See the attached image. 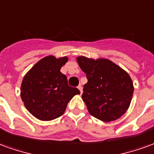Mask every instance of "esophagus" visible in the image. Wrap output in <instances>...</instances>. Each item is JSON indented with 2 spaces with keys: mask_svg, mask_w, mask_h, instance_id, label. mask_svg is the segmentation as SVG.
Returning a JSON list of instances; mask_svg holds the SVG:
<instances>
[{
  "mask_svg": "<svg viewBox=\"0 0 154 154\" xmlns=\"http://www.w3.org/2000/svg\"><path fill=\"white\" fill-rule=\"evenodd\" d=\"M77 88H78V89H79V91H80L81 94H82V86H81V85H79V86H78V87H77Z\"/></svg>",
  "mask_w": 154,
  "mask_h": 154,
  "instance_id": "obj_1",
  "label": "esophagus"
}]
</instances>
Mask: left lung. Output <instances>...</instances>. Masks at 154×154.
<instances>
[{
	"instance_id": "8db88e82",
	"label": "left lung",
	"mask_w": 154,
	"mask_h": 154,
	"mask_svg": "<svg viewBox=\"0 0 154 154\" xmlns=\"http://www.w3.org/2000/svg\"><path fill=\"white\" fill-rule=\"evenodd\" d=\"M77 62L87 75L82 97L89 113L103 122L114 121L124 114L133 94L129 75L107 59L78 57Z\"/></svg>"
}]
</instances>
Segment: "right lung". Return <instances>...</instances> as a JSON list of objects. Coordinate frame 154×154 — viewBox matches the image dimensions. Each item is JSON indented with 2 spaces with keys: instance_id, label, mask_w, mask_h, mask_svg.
<instances>
[{
  "instance_id": "add662e5",
  "label": "right lung",
  "mask_w": 154,
  "mask_h": 154,
  "mask_svg": "<svg viewBox=\"0 0 154 154\" xmlns=\"http://www.w3.org/2000/svg\"><path fill=\"white\" fill-rule=\"evenodd\" d=\"M67 57L57 59L53 56L44 57L25 75L21 87V97L26 108L34 117L50 121L62 116L67 103L80 94L70 87L66 75L60 70Z\"/></svg>"
}]
</instances>
